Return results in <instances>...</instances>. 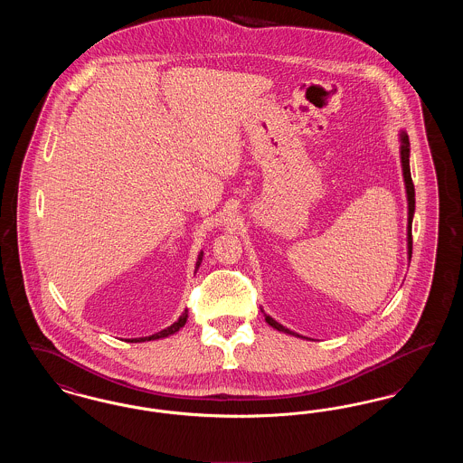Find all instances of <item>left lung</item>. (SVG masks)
<instances>
[{
  "instance_id": "1",
  "label": "left lung",
  "mask_w": 463,
  "mask_h": 463,
  "mask_svg": "<svg viewBox=\"0 0 463 463\" xmlns=\"http://www.w3.org/2000/svg\"><path fill=\"white\" fill-rule=\"evenodd\" d=\"M401 163H402V175H404V184H406V194H408V255L411 259L413 253V236H411V222H413V213H415V185L411 180V172H410V140L408 135L402 133L401 135ZM265 321L276 328V330L285 331V333H291L287 330L285 326H281L279 323H276L270 316L265 314Z\"/></svg>"
}]
</instances>
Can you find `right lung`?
Segmentation results:
<instances>
[{"mask_svg": "<svg viewBox=\"0 0 463 463\" xmlns=\"http://www.w3.org/2000/svg\"><path fill=\"white\" fill-rule=\"evenodd\" d=\"M201 259H203V253H199L198 257V264H196V270H198L199 264H201ZM187 310L178 317V321L174 323L172 326H168L166 330L157 331L155 335H151V336H146V338H132L130 342H146V340H156V338H163V336H168V335H174L175 331L180 330L184 325H185V321H187Z\"/></svg>", "mask_w": 463, "mask_h": 463, "instance_id": "1", "label": "right lung"}]
</instances>
